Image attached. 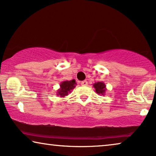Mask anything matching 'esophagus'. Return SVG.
Returning <instances> with one entry per match:
<instances>
[{"instance_id":"esophagus-1","label":"esophagus","mask_w":156,"mask_h":156,"mask_svg":"<svg viewBox=\"0 0 156 156\" xmlns=\"http://www.w3.org/2000/svg\"><path fill=\"white\" fill-rule=\"evenodd\" d=\"M81 84H82V86H87V85L88 84V82H87V81H86V80L82 81V82H81Z\"/></svg>"}]
</instances>
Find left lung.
Masks as SVG:
<instances>
[{"label":"left lung","instance_id":"obj_1","mask_svg":"<svg viewBox=\"0 0 156 156\" xmlns=\"http://www.w3.org/2000/svg\"><path fill=\"white\" fill-rule=\"evenodd\" d=\"M94 88L95 89V91L97 92L99 95H105L106 91V86L104 82H95L93 84Z\"/></svg>","mask_w":156,"mask_h":156}]
</instances>
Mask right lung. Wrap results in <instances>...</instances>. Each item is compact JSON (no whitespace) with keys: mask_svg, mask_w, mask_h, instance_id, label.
I'll return each mask as SVG.
<instances>
[{"mask_svg":"<svg viewBox=\"0 0 156 156\" xmlns=\"http://www.w3.org/2000/svg\"><path fill=\"white\" fill-rule=\"evenodd\" d=\"M76 83L74 80L70 81H63L60 83L59 89L57 91V95L59 97L64 98L65 96H67L69 93H71L72 91L76 87Z\"/></svg>","mask_w":156,"mask_h":156,"instance_id":"right-lung-1","label":"right lung"}]
</instances>
